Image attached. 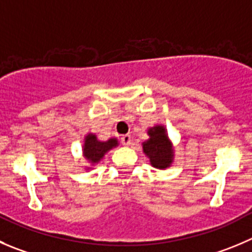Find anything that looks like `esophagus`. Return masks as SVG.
I'll use <instances>...</instances> for the list:
<instances>
[{"instance_id": "1", "label": "esophagus", "mask_w": 252, "mask_h": 252, "mask_svg": "<svg viewBox=\"0 0 252 252\" xmlns=\"http://www.w3.org/2000/svg\"><path fill=\"white\" fill-rule=\"evenodd\" d=\"M121 142L124 143L125 146L131 145V136H130V135H124V136H121Z\"/></svg>"}]
</instances>
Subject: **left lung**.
I'll return each instance as SVG.
<instances>
[{
    "instance_id": "obj_1",
    "label": "left lung",
    "mask_w": 252,
    "mask_h": 252,
    "mask_svg": "<svg viewBox=\"0 0 252 252\" xmlns=\"http://www.w3.org/2000/svg\"><path fill=\"white\" fill-rule=\"evenodd\" d=\"M148 135L150 140L143 143V152L148 156L151 164L159 169L169 167L173 152L164 128L162 126H156L148 131Z\"/></svg>"
}]
</instances>
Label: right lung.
<instances>
[{
  "mask_svg": "<svg viewBox=\"0 0 252 252\" xmlns=\"http://www.w3.org/2000/svg\"><path fill=\"white\" fill-rule=\"evenodd\" d=\"M117 145V141L115 138H110L107 142H100L97 141L96 136L93 133H89L85 138V145H84V155L93 163H96L104 157L105 153L112 147Z\"/></svg>",
  "mask_w": 252,
  "mask_h": 252,
  "instance_id": "obj_1",
  "label": "right lung"
}]
</instances>
